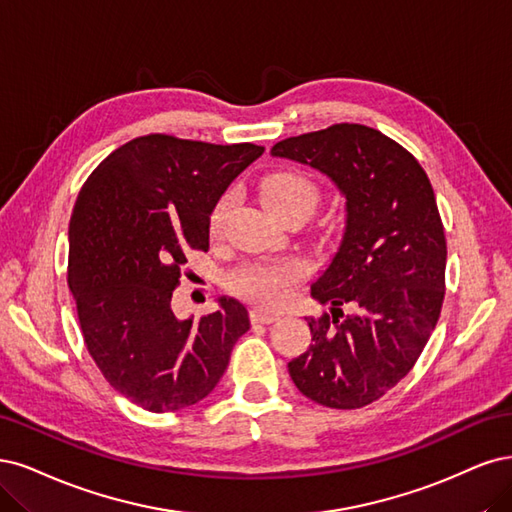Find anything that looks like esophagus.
Listing matches in <instances>:
<instances>
[{
    "label": "esophagus",
    "mask_w": 512,
    "mask_h": 512,
    "mask_svg": "<svg viewBox=\"0 0 512 512\" xmlns=\"http://www.w3.org/2000/svg\"><path fill=\"white\" fill-rule=\"evenodd\" d=\"M278 319V315H274V312H266V310H259V308H253L251 310V321L253 323H263V325H270Z\"/></svg>",
    "instance_id": "1"
}]
</instances>
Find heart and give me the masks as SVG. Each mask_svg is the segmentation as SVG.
<instances>
[{
    "label": "heart",
    "instance_id": "obj_1",
    "mask_svg": "<svg viewBox=\"0 0 512 512\" xmlns=\"http://www.w3.org/2000/svg\"><path fill=\"white\" fill-rule=\"evenodd\" d=\"M259 197L263 206L272 214H280L291 210L312 212L319 204V187L300 172H274L259 183ZM229 204V197H223L219 206L212 212V225H217ZM306 268L298 259H280V261H257L240 268L229 278L232 287L242 298L251 300L259 306L278 308L283 306L293 293V287L304 278Z\"/></svg>",
    "mask_w": 512,
    "mask_h": 512
}]
</instances>
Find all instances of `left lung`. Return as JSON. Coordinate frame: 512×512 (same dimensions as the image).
Instances as JSON below:
<instances>
[{"label":"left lung","mask_w":512,"mask_h":512,"mask_svg":"<svg viewBox=\"0 0 512 512\" xmlns=\"http://www.w3.org/2000/svg\"><path fill=\"white\" fill-rule=\"evenodd\" d=\"M272 155L317 168L346 197L342 244L312 285L332 315L308 319L312 344L289 374L312 402L364 408L412 370L440 317L447 238L432 183L402 144L357 123L285 138Z\"/></svg>","instance_id":"left-lung-1"}]
</instances>
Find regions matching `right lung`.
Here are the masks:
<instances>
[{
  "label": "right lung",
  "instance_id": "add662e5",
  "mask_svg": "<svg viewBox=\"0 0 512 512\" xmlns=\"http://www.w3.org/2000/svg\"><path fill=\"white\" fill-rule=\"evenodd\" d=\"M263 146L168 134L125 142L82 185L70 221L68 285L80 332L110 387L151 412L204 400L249 332L223 298L197 321L172 312L191 251H208L210 214Z\"/></svg>",
  "mask_w": 512,
  "mask_h": 512
}]
</instances>
